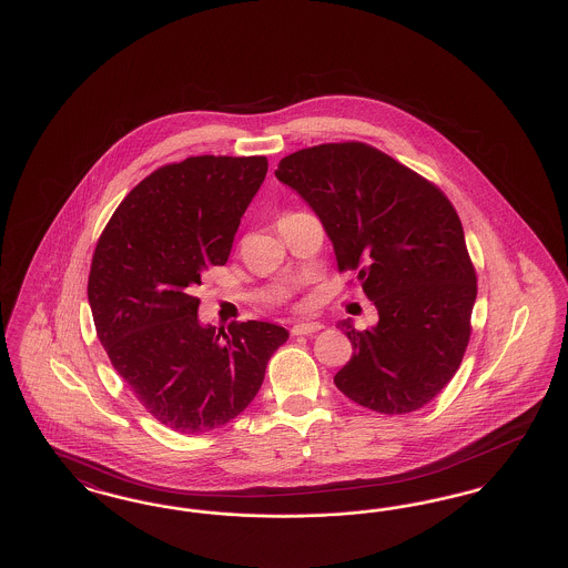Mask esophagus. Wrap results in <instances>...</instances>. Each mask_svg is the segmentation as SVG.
Listing matches in <instances>:
<instances>
[{"label": "esophagus", "instance_id": "1", "mask_svg": "<svg viewBox=\"0 0 568 568\" xmlns=\"http://www.w3.org/2000/svg\"><path fill=\"white\" fill-rule=\"evenodd\" d=\"M324 325L322 324H296L292 327V334L294 336H308L313 332H320Z\"/></svg>", "mask_w": 568, "mask_h": 568}]
</instances>
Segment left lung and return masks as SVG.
Listing matches in <instances>:
<instances>
[{
	"label": "left lung",
	"mask_w": 568,
	"mask_h": 568,
	"mask_svg": "<svg viewBox=\"0 0 568 568\" xmlns=\"http://www.w3.org/2000/svg\"><path fill=\"white\" fill-rule=\"evenodd\" d=\"M276 179L313 209L338 271H355L378 322L349 336L352 359L334 375L353 403L385 415L428 405L466 352L477 274L445 193L362 142L302 149Z\"/></svg>",
	"instance_id": "left-lung-1"
}]
</instances>
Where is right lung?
Wrapping results in <instances>:
<instances>
[{
    "instance_id": "add662e5",
    "label": "right lung",
    "mask_w": 568,
    "mask_h": 568,
    "mask_svg": "<svg viewBox=\"0 0 568 568\" xmlns=\"http://www.w3.org/2000/svg\"><path fill=\"white\" fill-rule=\"evenodd\" d=\"M266 158H187L125 195L95 246L89 306L98 338L140 405L165 428L202 434L241 415L290 332L197 320L202 274L230 257Z\"/></svg>"
}]
</instances>
